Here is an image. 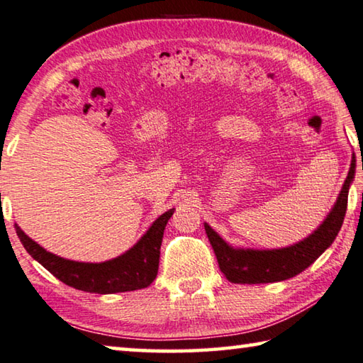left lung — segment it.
Returning a JSON list of instances; mask_svg holds the SVG:
<instances>
[{
    "mask_svg": "<svg viewBox=\"0 0 363 363\" xmlns=\"http://www.w3.org/2000/svg\"><path fill=\"white\" fill-rule=\"evenodd\" d=\"M355 163H350L349 174L344 181L341 194L335 206L320 224L313 234L291 247L273 250H254V249H234L218 235L205 223V231L215 250L221 273L228 281L235 284H260L276 283V281L289 279L292 276L302 273L316 258L333 244L339 229L342 226L347 210L349 187L354 181Z\"/></svg>",
    "mask_w": 363,
    "mask_h": 363,
    "instance_id": "obj_1",
    "label": "left lung"
}]
</instances>
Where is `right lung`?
<instances>
[{
	"instance_id": "obj_1",
	"label": "right lung",
	"mask_w": 363,
	"mask_h": 363,
	"mask_svg": "<svg viewBox=\"0 0 363 363\" xmlns=\"http://www.w3.org/2000/svg\"><path fill=\"white\" fill-rule=\"evenodd\" d=\"M172 213L174 208L155 220L143 238L125 254L103 263L66 260L40 247L17 224L14 228L22 245L32 258H35L62 283L76 287L79 291L94 292V294H114V292L143 289L157 278L161 240H163L166 223Z\"/></svg>"
}]
</instances>
